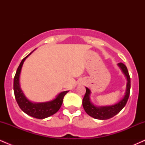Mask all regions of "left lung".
Here are the masks:
<instances>
[{
    "instance_id": "8db88e82",
    "label": "left lung",
    "mask_w": 145,
    "mask_h": 145,
    "mask_svg": "<svg viewBox=\"0 0 145 145\" xmlns=\"http://www.w3.org/2000/svg\"><path fill=\"white\" fill-rule=\"evenodd\" d=\"M118 66L123 73L126 78H127V85H126V91L125 95L123 98L119 101L116 104L108 106H95L91 103V99H90V94L91 91L87 87H86V93L82 99V106L85 112L89 114V116H92L95 119H99V120H106V119H110L117 114L125 106L126 103L128 100L129 96V92H130V77H129V73L127 69V67L122 63H118Z\"/></svg>"
}]
</instances>
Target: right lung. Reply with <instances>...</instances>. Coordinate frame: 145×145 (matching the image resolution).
<instances>
[{
	"mask_svg": "<svg viewBox=\"0 0 145 145\" xmlns=\"http://www.w3.org/2000/svg\"><path fill=\"white\" fill-rule=\"evenodd\" d=\"M32 52L30 53L29 55L22 59L17 71H16L14 80V95L18 106H20L23 112L27 114L28 115L33 116L36 119H42L49 117L58 112L63 104V97L69 92V91H63V92L60 93L56 96L55 99L50 101H47V102H31L26 97L23 91H22L20 85V75L21 69L24 61Z\"/></svg>",
	"mask_w": 145,
	"mask_h": 145,
	"instance_id": "obj_1",
	"label": "right lung"
}]
</instances>
